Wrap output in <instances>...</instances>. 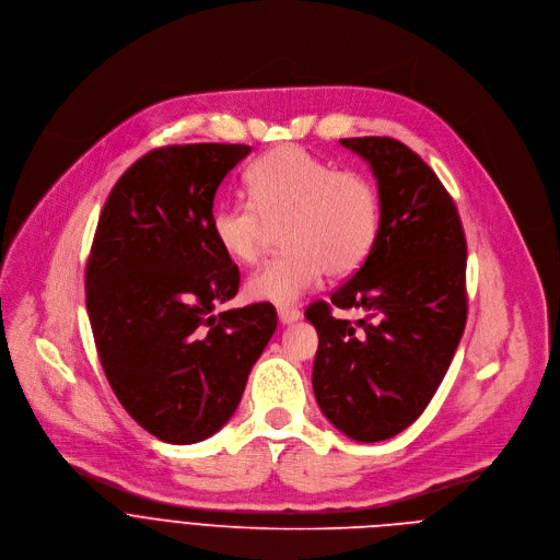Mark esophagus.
Here are the masks:
<instances>
[{
    "mask_svg": "<svg viewBox=\"0 0 560 560\" xmlns=\"http://www.w3.org/2000/svg\"><path fill=\"white\" fill-rule=\"evenodd\" d=\"M301 318V312L296 307H279V320L283 325H292Z\"/></svg>",
    "mask_w": 560,
    "mask_h": 560,
    "instance_id": "obj_1",
    "label": "esophagus"
}]
</instances>
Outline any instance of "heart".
<instances>
[{
    "mask_svg": "<svg viewBox=\"0 0 560 560\" xmlns=\"http://www.w3.org/2000/svg\"><path fill=\"white\" fill-rule=\"evenodd\" d=\"M249 202L222 205L211 215V233L226 257L253 264L268 229L281 226L285 253L246 283L257 303L288 307L310 292L325 270L353 272L374 246L381 200L374 182L358 171H334L303 147L281 144L246 171Z\"/></svg>",
    "mask_w": 560,
    "mask_h": 560,
    "instance_id": "heart-1",
    "label": "heart"
}]
</instances>
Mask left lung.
Segmentation results:
<instances>
[{"instance_id":"8db88e82","label":"left lung","mask_w":560,"mask_h":560,"mask_svg":"<svg viewBox=\"0 0 560 560\" xmlns=\"http://www.w3.org/2000/svg\"><path fill=\"white\" fill-rule=\"evenodd\" d=\"M374 171L381 229L364 264L331 304L365 312L336 319L329 303L305 310L318 349L312 387L323 416L355 442L411 427L444 381L466 327V237L433 168L387 136L342 138Z\"/></svg>"}]
</instances>
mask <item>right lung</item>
<instances>
[{"instance_id": "right-lung-1", "label": "right lung", "mask_w": 560, "mask_h": 560, "mask_svg": "<svg viewBox=\"0 0 560 560\" xmlns=\"http://www.w3.org/2000/svg\"><path fill=\"white\" fill-rule=\"evenodd\" d=\"M248 144H171L136 160L103 207L85 305L112 392L166 444H196L235 413L277 329L270 303L215 314L240 288L211 215Z\"/></svg>"}]
</instances>
